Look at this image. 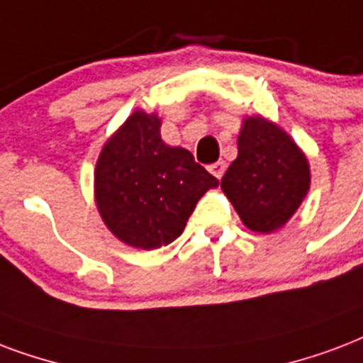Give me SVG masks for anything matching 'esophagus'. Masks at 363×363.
Returning <instances> with one entry per match:
<instances>
[{
	"label": "esophagus",
	"mask_w": 363,
	"mask_h": 363,
	"mask_svg": "<svg viewBox=\"0 0 363 363\" xmlns=\"http://www.w3.org/2000/svg\"><path fill=\"white\" fill-rule=\"evenodd\" d=\"M225 171H226V163L225 162H217V163H213V165H209V173H213V175L217 177L218 181L223 179Z\"/></svg>",
	"instance_id": "34e87169"
}]
</instances>
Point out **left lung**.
I'll return each instance as SVG.
<instances>
[{
  "label": "left lung",
  "mask_w": 363,
  "mask_h": 363,
  "mask_svg": "<svg viewBox=\"0 0 363 363\" xmlns=\"http://www.w3.org/2000/svg\"><path fill=\"white\" fill-rule=\"evenodd\" d=\"M220 188L249 230L272 234L297 213L311 190V163L278 123L243 118L238 157Z\"/></svg>",
  "instance_id": "left-lung-1"
}]
</instances>
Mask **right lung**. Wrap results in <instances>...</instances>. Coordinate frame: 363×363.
I'll return each instance as SVG.
<instances>
[{
  "instance_id": "obj_1",
  "label": "right lung",
  "mask_w": 363,
  "mask_h": 363,
  "mask_svg": "<svg viewBox=\"0 0 363 363\" xmlns=\"http://www.w3.org/2000/svg\"><path fill=\"white\" fill-rule=\"evenodd\" d=\"M162 118L135 110L102 146L95 165V203L120 242L157 249L181 236L207 190L218 186L186 148L162 140Z\"/></svg>"
}]
</instances>
